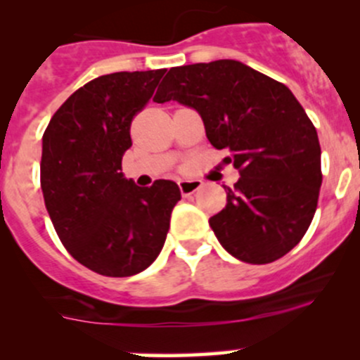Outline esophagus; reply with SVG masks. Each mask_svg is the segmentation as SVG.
<instances>
[{
    "mask_svg": "<svg viewBox=\"0 0 360 360\" xmlns=\"http://www.w3.org/2000/svg\"><path fill=\"white\" fill-rule=\"evenodd\" d=\"M177 184H179V190L184 197L186 195H193L195 191H198L202 188V181L198 179H179Z\"/></svg>",
    "mask_w": 360,
    "mask_h": 360,
    "instance_id": "esophagus-1",
    "label": "esophagus"
}]
</instances>
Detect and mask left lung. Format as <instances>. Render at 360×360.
Wrapping results in <instances>:
<instances>
[{
    "label": "left lung",
    "mask_w": 360,
    "mask_h": 360,
    "mask_svg": "<svg viewBox=\"0 0 360 360\" xmlns=\"http://www.w3.org/2000/svg\"><path fill=\"white\" fill-rule=\"evenodd\" d=\"M153 101L197 111L207 139L240 172L224 186L226 207L209 219L219 244L250 264L288 254L314 219L322 184L317 130L291 90L221 59L172 68Z\"/></svg>",
    "instance_id": "1"
}]
</instances>
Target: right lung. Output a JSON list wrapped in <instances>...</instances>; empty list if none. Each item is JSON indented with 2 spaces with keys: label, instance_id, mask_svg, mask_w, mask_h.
I'll list each match as a JSON object with an SVG mask.
<instances>
[{
  "label": "right lung",
  "instance_id": "right-lung-1",
  "mask_svg": "<svg viewBox=\"0 0 360 360\" xmlns=\"http://www.w3.org/2000/svg\"><path fill=\"white\" fill-rule=\"evenodd\" d=\"M165 69L92 79L57 110L41 146V190L68 252L106 277H130L158 257L181 200L174 181L141 188L122 172L130 122Z\"/></svg>",
  "mask_w": 360,
  "mask_h": 360
}]
</instances>
